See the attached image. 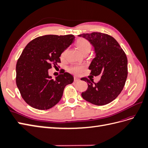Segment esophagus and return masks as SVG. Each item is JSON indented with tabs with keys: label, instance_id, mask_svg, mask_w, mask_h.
<instances>
[{
	"label": "esophagus",
	"instance_id": "esophagus-1",
	"mask_svg": "<svg viewBox=\"0 0 148 148\" xmlns=\"http://www.w3.org/2000/svg\"><path fill=\"white\" fill-rule=\"evenodd\" d=\"M79 79L78 78H77V77H74V82H79Z\"/></svg>",
	"mask_w": 148,
	"mask_h": 148
}]
</instances>
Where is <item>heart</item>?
Masks as SVG:
<instances>
[{
  "instance_id": "obj_1",
  "label": "heart",
  "mask_w": 148,
  "mask_h": 148,
  "mask_svg": "<svg viewBox=\"0 0 148 148\" xmlns=\"http://www.w3.org/2000/svg\"><path fill=\"white\" fill-rule=\"evenodd\" d=\"M76 47L82 52L83 54L86 55L90 52L91 46V44L89 42L88 40L84 39L83 38H78L75 43ZM66 51H64L63 52L61 53L60 58L61 59H64L65 56ZM84 70V66L80 65H75L70 66L69 68V71L71 73H72L75 75H79L81 74Z\"/></svg>"
}]
</instances>
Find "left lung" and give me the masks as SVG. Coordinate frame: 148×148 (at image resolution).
Here are the masks:
<instances>
[{
    "label": "left lung",
    "instance_id": "obj_1",
    "mask_svg": "<svg viewBox=\"0 0 148 148\" xmlns=\"http://www.w3.org/2000/svg\"><path fill=\"white\" fill-rule=\"evenodd\" d=\"M90 42L95 48L96 57L89 66L90 75H101L99 82L82 78L88 83V89L82 93L84 100L97 106L114 101L122 91L128 75L127 57L118 42L111 36L94 32L78 35Z\"/></svg>",
    "mask_w": 148,
    "mask_h": 148
}]
</instances>
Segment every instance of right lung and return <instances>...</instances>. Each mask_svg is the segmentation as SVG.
Instances as JSON below:
<instances>
[{"mask_svg":"<svg viewBox=\"0 0 148 148\" xmlns=\"http://www.w3.org/2000/svg\"><path fill=\"white\" fill-rule=\"evenodd\" d=\"M75 38L73 34L45 35L34 39L23 49L16 65V83L31 107L52 108L61 99L66 85L73 82V77L67 72L52 79L48 70L60 63L61 53Z\"/></svg>","mask_w":148,"mask_h":148,"instance_id":"add662e5","label":"right lung"}]
</instances>
